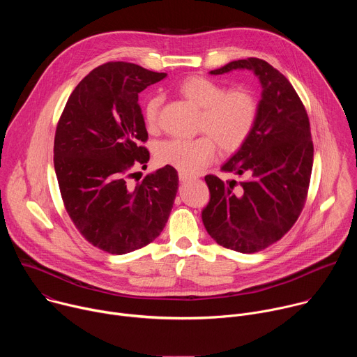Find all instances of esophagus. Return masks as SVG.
Listing matches in <instances>:
<instances>
[{
	"instance_id": "esophagus-1",
	"label": "esophagus",
	"mask_w": 357,
	"mask_h": 357,
	"mask_svg": "<svg viewBox=\"0 0 357 357\" xmlns=\"http://www.w3.org/2000/svg\"><path fill=\"white\" fill-rule=\"evenodd\" d=\"M195 179L193 175H189V174H185V172H179V181L181 182H186V181H192Z\"/></svg>"
}]
</instances>
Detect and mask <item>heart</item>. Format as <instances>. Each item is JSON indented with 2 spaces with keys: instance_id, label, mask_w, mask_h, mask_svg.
Masks as SVG:
<instances>
[{
  "instance_id": "obj_1",
  "label": "heart",
  "mask_w": 357,
  "mask_h": 357,
  "mask_svg": "<svg viewBox=\"0 0 357 357\" xmlns=\"http://www.w3.org/2000/svg\"><path fill=\"white\" fill-rule=\"evenodd\" d=\"M178 91L202 110L197 131L205 132L195 139H168L157 151L162 165L185 174H197L208 167L216 154V144L223 152L237 151L252 132L257 120V101L245 89H226L208 77L192 76L178 84ZM162 98L152 96L144 107L145 124L154 130L158 124Z\"/></svg>"
}]
</instances>
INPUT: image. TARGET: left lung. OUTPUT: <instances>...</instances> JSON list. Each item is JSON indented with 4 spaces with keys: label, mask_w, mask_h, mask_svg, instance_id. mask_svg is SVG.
<instances>
[{
    "label": "left lung",
    "mask_w": 357,
    "mask_h": 357,
    "mask_svg": "<svg viewBox=\"0 0 357 357\" xmlns=\"http://www.w3.org/2000/svg\"><path fill=\"white\" fill-rule=\"evenodd\" d=\"M250 70L261 84L256 126L222 169L245 175L223 182L206 175L211 199L202 222L220 245L256 252L278 241L296 222L307 199L314 144L308 114L288 79L263 59L229 62L211 75Z\"/></svg>",
    "instance_id": "8db88e82"
}]
</instances>
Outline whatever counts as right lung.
<instances>
[{
	"mask_svg": "<svg viewBox=\"0 0 357 357\" xmlns=\"http://www.w3.org/2000/svg\"><path fill=\"white\" fill-rule=\"evenodd\" d=\"M165 77L127 62L101 65L76 86L56 127L54 164L65 208L89 243L117 256L154 241L174 206L175 168L127 182L149 160L138 93Z\"/></svg>",
	"mask_w": 357,
	"mask_h": 357,
	"instance_id": "add662e5",
	"label": "right lung"
}]
</instances>
